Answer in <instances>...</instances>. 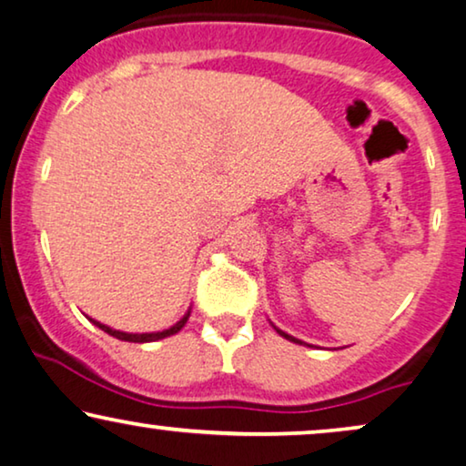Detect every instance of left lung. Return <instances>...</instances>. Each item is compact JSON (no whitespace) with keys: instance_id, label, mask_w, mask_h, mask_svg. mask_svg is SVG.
<instances>
[{"instance_id":"1","label":"left lung","mask_w":466,"mask_h":466,"mask_svg":"<svg viewBox=\"0 0 466 466\" xmlns=\"http://www.w3.org/2000/svg\"><path fill=\"white\" fill-rule=\"evenodd\" d=\"M276 330H278V333H279V335H282V337H286V339H289V341H295V343H303V341H299V339H295V337L286 335V333H284V330H279V329H276Z\"/></svg>"}]
</instances>
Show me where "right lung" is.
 I'll use <instances>...</instances> for the list:
<instances>
[{
	"mask_svg": "<svg viewBox=\"0 0 466 466\" xmlns=\"http://www.w3.org/2000/svg\"><path fill=\"white\" fill-rule=\"evenodd\" d=\"M188 316H190V311L187 316L182 318L180 322H176L174 327L171 329H165V330H158V333H142V335H137V333H123V330H114V329H110V327H106V324H99L97 320H93L95 324H97V327L101 329V330H106L107 335H112V337H116V339H123V341H133V343H146V341H157V339H163V337H169V335H176L177 330H180L184 324H187V320H188Z\"/></svg>",
	"mask_w": 466,
	"mask_h": 466,
	"instance_id": "add662e5",
	"label": "right lung"
}]
</instances>
